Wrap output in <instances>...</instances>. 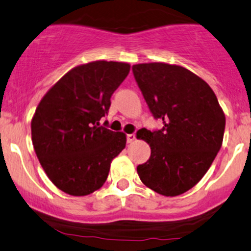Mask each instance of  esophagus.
<instances>
[{"label":"esophagus","instance_id":"esophagus-1","mask_svg":"<svg viewBox=\"0 0 251 251\" xmlns=\"http://www.w3.org/2000/svg\"><path fill=\"white\" fill-rule=\"evenodd\" d=\"M135 140H136V135H135V134H128V135H126V142H128V143H133Z\"/></svg>","mask_w":251,"mask_h":251}]
</instances>
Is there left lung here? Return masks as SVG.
Masks as SVG:
<instances>
[{
  "mask_svg": "<svg viewBox=\"0 0 251 251\" xmlns=\"http://www.w3.org/2000/svg\"><path fill=\"white\" fill-rule=\"evenodd\" d=\"M133 73L153 117L163 123L140 133L151 157L137 166V174L156 193L179 196L199 182L221 149L224 112L206 81L185 67L137 64Z\"/></svg>",
  "mask_w": 251,
  "mask_h": 251,
  "instance_id": "left-lung-1",
  "label": "left lung"
}]
</instances>
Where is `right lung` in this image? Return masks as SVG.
<instances>
[{"label":"right lung","instance_id":"right-lung-1","mask_svg":"<svg viewBox=\"0 0 251 251\" xmlns=\"http://www.w3.org/2000/svg\"><path fill=\"white\" fill-rule=\"evenodd\" d=\"M130 71L117 61L80 65L44 96L32 120V141L50 181L71 196L103 186L110 163L126 147V135L100 125L110 98Z\"/></svg>","mask_w":251,"mask_h":251}]
</instances>
